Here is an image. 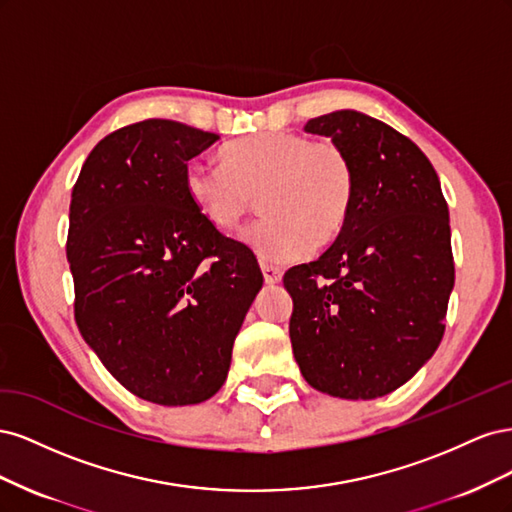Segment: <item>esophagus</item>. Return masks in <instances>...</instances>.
<instances>
[{"mask_svg":"<svg viewBox=\"0 0 512 512\" xmlns=\"http://www.w3.org/2000/svg\"><path fill=\"white\" fill-rule=\"evenodd\" d=\"M260 269H262V275H265V282L267 284H277L282 280V269L280 267H273V265H267V262H260Z\"/></svg>","mask_w":512,"mask_h":512,"instance_id":"esophagus-1","label":"esophagus"}]
</instances>
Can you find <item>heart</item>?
<instances>
[{
	"instance_id": "obj_1",
	"label": "heart",
	"mask_w": 512,
	"mask_h": 512,
	"mask_svg": "<svg viewBox=\"0 0 512 512\" xmlns=\"http://www.w3.org/2000/svg\"><path fill=\"white\" fill-rule=\"evenodd\" d=\"M183 185L192 205L220 230H237L260 196L267 215L247 241L262 258L284 262L342 232L356 177L346 149L331 138L260 132L226 145L222 166L192 162Z\"/></svg>"
}]
</instances>
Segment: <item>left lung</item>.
I'll return each mask as SVG.
<instances>
[{"mask_svg":"<svg viewBox=\"0 0 512 512\" xmlns=\"http://www.w3.org/2000/svg\"><path fill=\"white\" fill-rule=\"evenodd\" d=\"M352 160L348 220L314 262L292 267L290 342L307 384L339 399H376L438 350L455 286L448 205L425 153L359 111L309 119Z\"/></svg>","mask_w":512,"mask_h":512,"instance_id":"left-lung-1","label":"left lung"}]
</instances>
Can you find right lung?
I'll return each instance as SVG.
<instances>
[{
    "label": "right lung",
    "instance_id": "obj_1",
    "mask_svg": "<svg viewBox=\"0 0 512 512\" xmlns=\"http://www.w3.org/2000/svg\"><path fill=\"white\" fill-rule=\"evenodd\" d=\"M220 141L147 119L91 149L70 203L66 254L87 346L136 397L192 406L222 389L232 344L262 288L247 245L188 198V160Z\"/></svg>",
    "mask_w": 512,
    "mask_h": 512
}]
</instances>
